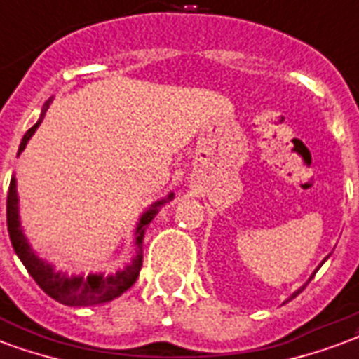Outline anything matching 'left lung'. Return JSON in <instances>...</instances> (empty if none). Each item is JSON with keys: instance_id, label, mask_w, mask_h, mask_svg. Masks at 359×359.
<instances>
[{"instance_id": "8db88e82", "label": "left lung", "mask_w": 359, "mask_h": 359, "mask_svg": "<svg viewBox=\"0 0 359 359\" xmlns=\"http://www.w3.org/2000/svg\"><path fill=\"white\" fill-rule=\"evenodd\" d=\"M325 259H327V257H325ZM325 259H323V261H322V263H320V266H322V265H323V263H325ZM320 266H318V269H320ZM318 269H316V271H314V272H312V276H311V278H309V282H311V280H312V278H314V274H316V272H318ZM309 282H306V284H309ZM306 284H304V285H306ZM304 285H303V287H299L297 292L293 293V295H292V297H290V299H293V297H297L299 293H301V292H303V290H304Z\"/></svg>"}]
</instances>
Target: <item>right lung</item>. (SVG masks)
I'll list each match as a JSON object with an SVG mask.
<instances>
[{"mask_svg": "<svg viewBox=\"0 0 359 359\" xmlns=\"http://www.w3.org/2000/svg\"><path fill=\"white\" fill-rule=\"evenodd\" d=\"M53 98H48L45 102V106L41 109L39 121L32 126L26 134H24L18 153L20 155L26 149V144L29 138L36 134L37 126L41 125L43 117L47 113L48 106H50ZM174 198V193H170L166 198L153 202L149 208L145 210L144 214L140 215L136 229H134V246H136V255L132 257V261L123 269V271L111 272V274H104V272H90V274H67V272L56 271L53 263H48L43 257L34 252V248L29 246L28 238L22 231L20 225V206H18V191H16V177H11L9 195H7V229H9L11 244L15 248V253L18 255V259L22 261V265L26 266V271L29 272V276L36 280L37 285L41 287L43 292L47 293L48 297H53L55 301L67 306H94V304L107 303L117 299L118 295L132 287V284L136 282L140 276V269H142V259H144V234L145 229L149 225L153 217L158 214V210L163 208L166 202Z\"/></svg>", "mask_w": 359, "mask_h": 359, "instance_id": "obj_1", "label": "right lung"}]
</instances>
